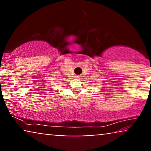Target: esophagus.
<instances>
[{"instance_id":"esophagus-1","label":"esophagus","mask_w":151,"mask_h":151,"mask_svg":"<svg viewBox=\"0 0 151 151\" xmlns=\"http://www.w3.org/2000/svg\"><path fill=\"white\" fill-rule=\"evenodd\" d=\"M76 78H80V76H76Z\"/></svg>"}]
</instances>
